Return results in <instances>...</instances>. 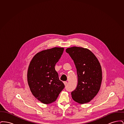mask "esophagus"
<instances>
[{
  "label": "esophagus",
  "instance_id": "34e87169",
  "mask_svg": "<svg viewBox=\"0 0 124 124\" xmlns=\"http://www.w3.org/2000/svg\"><path fill=\"white\" fill-rule=\"evenodd\" d=\"M64 85H66L67 84V82L65 81V82H64Z\"/></svg>",
  "mask_w": 124,
  "mask_h": 124
}]
</instances>
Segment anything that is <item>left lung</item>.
Wrapping results in <instances>:
<instances>
[{
	"mask_svg": "<svg viewBox=\"0 0 124 124\" xmlns=\"http://www.w3.org/2000/svg\"><path fill=\"white\" fill-rule=\"evenodd\" d=\"M73 60L77 69L78 85L71 92L72 98L83 104L89 102L98 94L102 80L101 66L90 50L83 47L68 48L65 50Z\"/></svg>",
	"mask_w": 124,
	"mask_h": 124,
	"instance_id": "obj_1",
	"label": "left lung"
}]
</instances>
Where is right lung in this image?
<instances>
[{
	"mask_svg": "<svg viewBox=\"0 0 124 124\" xmlns=\"http://www.w3.org/2000/svg\"><path fill=\"white\" fill-rule=\"evenodd\" d=\"M64 48L54 47L37 53L30 62L27 71V81L36 98L45 104L55 101L64 88L55 69Z\"/></svg>",
	"mask_w": 124,
	"mask_h": 124,
	"instance_id": "obj_1",
	"label": "right lung"
}]
</instances>
